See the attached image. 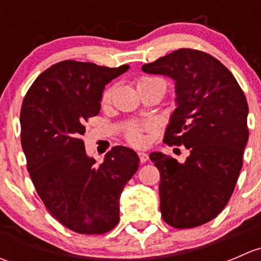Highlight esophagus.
<instances>
[{
	"mask_svg": "<svg viewBox=\"0 0 261 261\" xmlns=\"http://www.w3.org/2000/svg\"><path fill=\"white\" fill-rule=\"evenodd\" d=\"M139 159H140L141 163H146L147 160H149V155H147L146 152L140 151V152H139Z\"/></svg>",
	"mask_w": 261,
	"mask_h": 261,
	"instance_id": "obj_1",
	"label": "esophagus"
}]
</instances>
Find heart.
<instances>
[{
  "instance_id": "b5f03b06",
  "label": "heart",
  "mask_w": 261,
  "mask_h": 261,
  "mask_svg": "<svg viewBox=\"0 0 261 261\" xmlns=\"http://www.w3.org/2000/svg\"><path fill=\"white\" fill-rule=\"evenodd\" d=\"M154 81H163V80H160V78H154V77H141L140 80H139V87ZM112 92H114V88H112V87H109V88H106L103 92H102V97H101L102 103H109L110 99H111L112 97ZM149 130H150L149 123L130 125L126 127L125 133H123V136H125L126 141H127L128 144H131V145L141 146L145 144L146 141L145 133Z\"/></svg>"
}]
</instances>
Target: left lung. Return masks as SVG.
Instances as JSON below:
<instances>
[{"label":"left lung","mask_w":261,"mask_h":261,"mask_svg":"<svg viewBox=\"0 0 261 261\" xmlns=\"http://www.w3.org/2000/svg\"><path fill=\"white\" fill-rule=\"evenodd\" d=\"M143 70L175 81L178 107L164 143L189 150L183 164L163 152L150 154L160 173L162 217L174 228L204 225L225 208L243 168L246 97L232 73L201 50L178 49Z\"/></svg>","instance_id":"8db88e82"}]
</instances>
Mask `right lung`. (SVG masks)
Returning a JSON list of instances; mask_svg holds the SVG:
<instances>
[{"label":"right lung","mask_w":261,"mask_h":261,"mask_svg":"<svg viewBox=\"0 0 261 261\" xmlns=\"http://www.w3.org/2000/svg\"><path fill=\"white\" fill-rule=\"evenodd\" d=\"M127 69L59 62L36 78L21 106V146L36 192L55 220L82 235L117 225L120 196L139 168L138 154L126 146H114L96 164L82 140L105 86Z\"/></svg>","instance_id":"obj_1"}]
</instances>
